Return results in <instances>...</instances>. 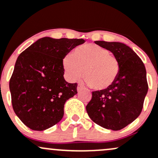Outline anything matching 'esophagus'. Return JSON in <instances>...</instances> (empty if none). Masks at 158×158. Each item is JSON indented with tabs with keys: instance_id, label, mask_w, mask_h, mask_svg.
<instances>
[{
	"instance_id": "34e87169",
	"label": "esophagus",
	"mask_w": 158,
	"mask_h": 158,
	"mask_svg": "<svg viewBox=\"0 0 158 158\" xmlns=\"http://www.w3.org/2000/svg\"><path fill=\"white\" fill-rule=\"evenodd\" d=\"M83 89H84V87L82 85H81V84L78 85V86H77V91H78V92H80V91L82 90Z\"/></svg>"
}]
</instances>
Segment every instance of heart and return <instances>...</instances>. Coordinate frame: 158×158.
I'll use <instances>...</instances> for the list:
<instances>
[{"label": "heart", "mask_w": 158, "mask_h": 158, "mask_svg": "<svg viewBox=\"0 0 158 158\" xmlns=\"http://www.w3.org/2000/svg\"><path fill=\"white\" fill-rule=\"evenodd\" d=\"M64 68L70 80L79 79L84 73L88 84L97 90H104L117 80L119 62L104 48L94 44L79 46L63 60Z\"/></svg>", "instance_id": "heart-1"}]
</instances>
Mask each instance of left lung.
<instances>
[{"label":"left lung","instance_id":"1","mask_svg":"<svg viewBox=\"0 0 158 158\" xmlns=\"http://www.w3.org/2000/svg\"><path fill=\"white\" fill-rule=\"evenodd\" d=\"M95 44L111 51L119 62V73L114 84L92 92L86 111L94 123L111 130H119L140 115L148 85L145 65L126 44L98 41Z\"/></svg>","mask_w":158,"mask_h":158}]
</instances>
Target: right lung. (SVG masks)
Returning <instances> with one entry per match:
<instances>
[{"instance_id":"obj_1","label":"right lung","mask_w":158,"mask_h":158,"mask_svg":"<svg viewBox=\"0 0 158 158\" xmlns=\"http://www.w3.org/2000/svg\"><path fill=\"white\" fill-rule=\"evenodd\" d=\"M84 42L44 37L19 54L9 86L13 110L26 127L42 131L63 118L66 100L77 94V83L64 79L63 59Z\"/></svg>"}]
</instances>
